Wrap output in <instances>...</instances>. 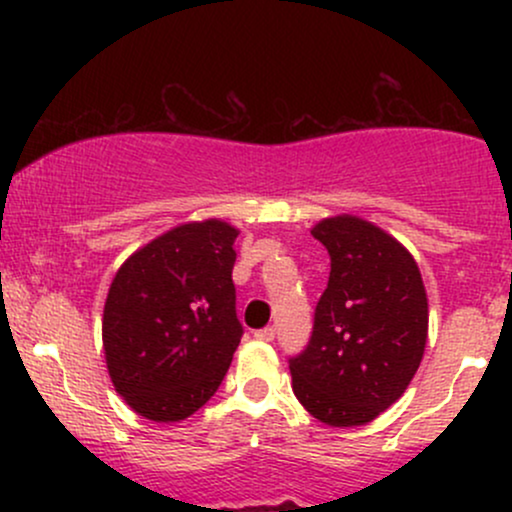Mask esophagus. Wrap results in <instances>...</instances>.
<instances>
[{
    "label": "esophagus",
    "mask_w": 512,
    "mask_h": 512,
    "mask_svg": "<svg viewBox=\"0 0 512 512\" xmlns=\"http://www.w3.org/2000/svg\"><path fill=\"white\" fill-rule=\"evenodd\" d=\"M255 337L260 339V342H274L276 330H274V327H264V330H257L255 332Z\"/></svg>",
    "instance_id": "1"
}]
</instances>
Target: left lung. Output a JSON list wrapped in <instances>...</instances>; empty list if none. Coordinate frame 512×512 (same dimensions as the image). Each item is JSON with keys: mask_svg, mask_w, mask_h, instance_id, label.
<instances>
[{"mask_svg": "<svg viewBox=\"0 0 512 512\" xmlns=\"http://www.w3.org/2000/svg\"><path fill=\"white\" fill-rule=\"evenodd\" d=\"M330 252L310 342L289 358L293 392L317 421L351 428L397 402L419 370L428 298L414 257L383 228L334 216L313 228Z\"/></svg>", "mask_w": 512, "mask_h": 512, "instance_id": "1", "label": "left lung"}]
</instances>
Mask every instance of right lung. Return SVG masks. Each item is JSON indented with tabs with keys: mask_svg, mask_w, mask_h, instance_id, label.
<instances>
[{
	"mask_svg": "<svg viewBox=\"0 0 512 512\" xmlns=\"http://www.w3.org/2000/svg\"><path fill=\"white\" fill-rule=\"evenodd\" d=\"M209 219L182 223L117 269L103 310L110 380L144 419L173 424L214 397L243 337L233 240Z\"/></svg>",
	"mask_w": 512,
	"mask_h": 512,
	"instance_id": "add662e5",
	"label": "right lung"
}]
</instances>
